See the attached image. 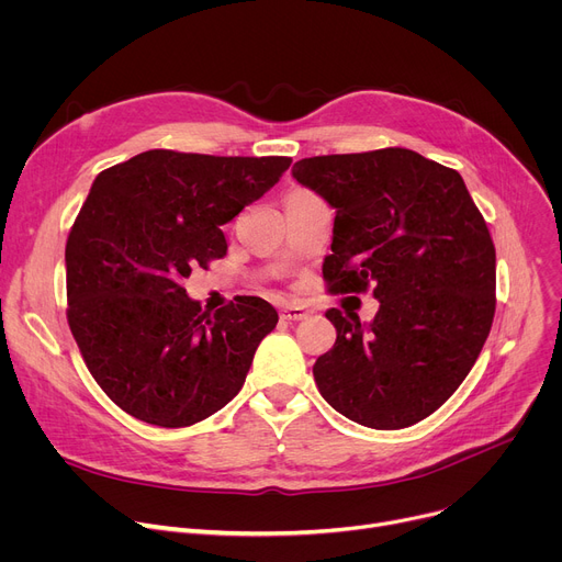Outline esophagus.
I'll use <instances>...</instances> for the list:
<instances>
[{
	"label": "esophagus",
	"instance_id": "esophagus-1",
	"mask_svg": "<svg viewBox=\"0 0 562 562\" xmlns=\"http://www.w3.org/2000/svg\"><path fill=\"white\" fill-rule=\"evenodd\" d=\"M307 316H310V314H307L303 307H299V305H286V307H282V312H280V318L286 321V323L305 321Z\"/></svg>",
	"mask_w": 562,
	"mask_h": 562
}]
</instances>
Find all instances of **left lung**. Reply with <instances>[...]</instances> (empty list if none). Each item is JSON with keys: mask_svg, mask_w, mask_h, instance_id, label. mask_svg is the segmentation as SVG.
I'll return each mask as SVG.
<instances>
[{"mask_svg": "<svg viewBox=\"0 0 562 562\" xmlns=\"http://www.w3.org/2000/svg\"><path fill=\"white\" fill-rule=\"evenodd\" d=\"M293 177L335 210L330 293L380 301L369 326L328 310L335 346L314 364L350 422L396 430L445 403L479 360L496 310V252L458 170L405 147L310 157Z\"/></svg>", "mask_w": 562, "mask_h": 562, "instance_id": "left-lung-1", "label": "left lung"}]
</instances>
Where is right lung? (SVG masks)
<instances>
[{
	"label": "right lung",
	"mask_w": 562,
	"mask_h": 562,
	"mask_svg": "<svg viewBox=\"0 0 562 562\" xmlns=\"http://www.w3.org/2000/svg\"><path fill=\"white\" fill-rule=\"evenodd\" d=\"M289 157L147 150L102 170L66 244L68 326L127 415L184 428L244 387L278 312L255 296L202 310L184 278L227 252L221 225L280 182Z\"/></svg>",
	"instance_id": "add662e5"
}]
</instances>
